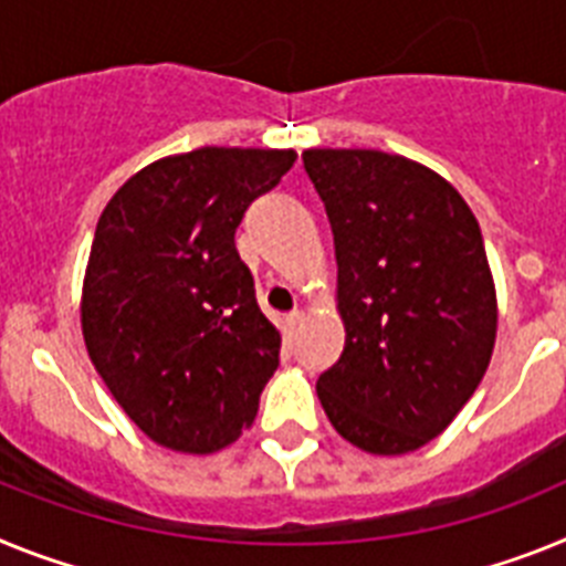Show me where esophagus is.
<instances>
[{
	"instance_id": "1",
	"label": "esophagus",
	"mask_w": 566,
	"mask_h": 566,
	"mask_svg": "<svg viewBox=\"0 0 566 566\" xmlns=\"http://www.w3.org/2000/svg\"><path fill=\"white\" fill-rule=\"evenodd\" d=\"M304 322H307V318H304V313H290L287 316V331H290V336H298V331H302L304 327Z\"/></svg>"
}]
</instances>
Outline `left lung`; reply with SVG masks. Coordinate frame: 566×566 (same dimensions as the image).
<instances>
[{
	"label": "left lung",
	"instance_id": "obj_1",
	"mask_svg": "<svg viewBox=\"0 0 566 566\" xmlns=\"http://www.w3.org/2000/svg\"><path fill=\"white\" fill-rule=\"evenodd\" d=\"M336 248L344 350L316 381L342 439L405 455L447 430L488 373L499 304L459 190L381 150L302 154Z\"/></svg>",
	"mask_w": 566,
	"mask_h": 566
}]
</instances>
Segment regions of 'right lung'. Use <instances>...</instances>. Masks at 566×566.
Wrapping results in <instances>:
<instances>
[{
	"label": "right lung",
	"mask_w": 566,
	"mask_h": 566,
	"mask_svg": "<svg viewBox=\"0 0 566 566\" xmlns=\"http://www.w3.org/2000/svg\"><path fill=\"white\" fill-rule=\"evenodd\" d=\"M293 161V150L199 147L142 167L102 210L82 336L127 419L167 450L233 444L276 373L282 333L233 235Z\"/></svg>",
	"instance_id": "obj_1"
}]
</instances>
